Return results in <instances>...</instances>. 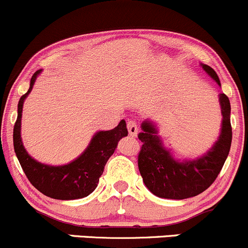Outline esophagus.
Wrapping results in <instances>:
<instances>
[{"label":"esophagus","instance_id":"34e87169","mask_svg":"<svg viewBox=\"0 0 248 248\" xmlns=\"http://www.w3.org/2000/svg\"><path fill=\"white\" fill-rule=\"evenodd\" d=\"M126 127H127V131H129L130 136H136L137 132H139V126H137L136 122L127 121Z\"/></svg>","mask_w":248,"mask_h":248}]
</instances>
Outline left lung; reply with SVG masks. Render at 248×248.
<instances>
[{
  "label": "left lung",
  "instance_id": "left-lung-1",
  "mask_svg": "<svg viewBox=\"0 0 248 248\" xmlns=\"http://www.w3.org/2000/svg\"><path fill=\"white\" fill-rule=\"evenodd\" d=\"M204 70L221 86L216 71L206 64ZM223 121L221 135L214 147L191 161H178L163 148L155 126L149 122L142 124L139 139L143 143L139 153V170L145 186L152 193L168 200H185L205 191L221 172L232 144L231 103L226 94H219Z\"/></svg>",
  "mask_w": 248,
  "mask_h": 248
}]
</instances>
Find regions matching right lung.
<instances>
[{"label":"right lung","mask_w":248,"mask_h":248,"mask_svg":"<svg viewBox=\"0 0 248 248\" xmlns=\"http://www.w3.org/2000/svg\"><path fill=\"white\" fill-rule=\"evenodd\" d=\"M40 71L42 70L33 74L30 89L20 98L17 104V118L13 131L15 154L30 183L45 196L62 201L87 197L98 186L99 178L103 174L107 160L116 150L118 141L122 137L127 136L126 124L125 121H121L118 126L109 131L96 132L83 154L68 165L47 166L37 162L25 150L20 127L24 101L32 91Z\"/></svg>","instance_id":"right-lung-1"}]
</instances>
